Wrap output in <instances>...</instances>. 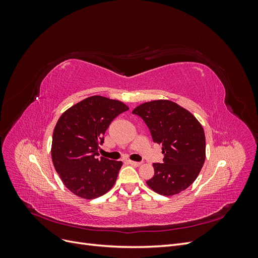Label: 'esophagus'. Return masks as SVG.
Instances as JSON below:
<instances>
[{
    "label": "esophagus",
    "mask_w": 258,
    "mask_h": 258,
    "mask_svg": "<svg viewBox=\"0 0 258 258\" xmlns=\"http://www.w3.org/2000/svg\"><path fill=\"white\" fill-rule=\"evenodd\" d=\"M131 166H134V167H140L142 165V162H140V161H132V160H129L128 161Z\"/></svg>",
    "instance_id": "1"
}]
</instances>
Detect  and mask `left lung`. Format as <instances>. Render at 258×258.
Masks as SVG:
<instances>
[{"instance_id": "1", "label": "left lung", "mask_w": 258, "mask_h": 258, "mask_svg": "<svg viewBox=\"0 0 258 258\" xmlns=\"http://www.w3.org/2000/svg\"><path fill=\"white\" fill-rule=\"evenodd\" d=\"M153 141L162 146L163 163H153L155 174L146 182L162 196H172L189 187L206 159L204 128L190 112L169 100H156L136 107Z\"/></svg>"}]
</instances>
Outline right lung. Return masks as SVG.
<instances>
[{
  "instance_id": "1",
  "label": "right lung",
  "mask_w": 258,
  "mask_h": 258,
  "mask_svg": "<svg viewBox=\"0 0 258 258\" xmlns=\"http://www.w3.org/2000/svg\"><path fill=\"white\" fill-rule=\"evenodd\" d=\"M128 110L120 101L93 96L60 116L52 134L51 158L62 182L76 196L95 199L114 186L122 162L98 156L110 123Z\"/></svg>"
}]
</instances>
